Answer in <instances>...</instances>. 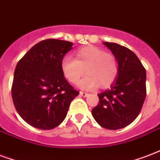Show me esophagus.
<instances>
[{"mask_svg":"<svg viewBox=\"0 0 160 160\" xmlns=\"http://www.w3.org/2000/svg\"><path fill=\"white\" fill-rule=\"evenodd\" d=\"M80 96H85H85H88V94L85 93V92H83V91H80Z\"/></svg>","mask_w":160,"mask_h":160,"instance_id":"1","label":"esophagus"}]
</instances>
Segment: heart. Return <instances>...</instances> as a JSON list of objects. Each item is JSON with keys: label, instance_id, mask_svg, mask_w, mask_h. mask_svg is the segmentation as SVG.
Returning a JSON list of instances; mask_svg holds the SVG:
<instances>
[{"label": "heart", "instance_id": "heart-1", "mask_svg": "<svg viewBox=\"0 0 160 160\" xmlns=\"http://www.w3.org/2000/svg\"><path fill=\"white\" fill-rule=\"evenodd\" d=\"M61 71L70 83L79 81L84 73H87L79 85L85 90H91L100 85L106 88L117 79L118 67L117 59L112 54L95 47L88 46L78 50L75 59L64 56L60 64Z\"/></svg>", "mask_w": 160, "mask_h": 160}]
</instances>
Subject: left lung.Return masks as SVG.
I'll return each mask as SVG.
<instances>
[{
  "label": "left lung",
  "mask_w": 160,
  "mask_h": 160,
  "mask_svg": "<svg viewBox=\"0 0 160 160\" xmlns=\"http://www.w3.org/2000/svg\"><path fill=\"white\" fill-rule=\"evenodd\" d=\"M118 64V77L109 90L98 95L99 104L91 113L100 126L123 128L133 122L146 97V70L135 53L115 42H103Z\"/></svg>",
  "instance_id": "obj_1"
}]
</instances>
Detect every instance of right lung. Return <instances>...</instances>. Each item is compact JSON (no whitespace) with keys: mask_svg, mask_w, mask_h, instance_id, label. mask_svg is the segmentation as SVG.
Wrapping results in <instances>:
<instances>
[{"mask_svg":"<svg viewBox=\"0 0 160 160\" xmlns=\"http://www.w3.org/2000/svg\"><path fill=\"white\" fill-rule=\"evenodd\" d=\"M72 45L64 40H42L16 66L13 103L21 118L36 128L48 130L58 126L66 117L70 102L79 95L60 68L62 58Z\"/></svg>","mask_w":160,"mask_h":160,"instance_id":"1","label":"right lung"}]
</instances>
